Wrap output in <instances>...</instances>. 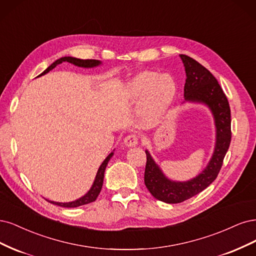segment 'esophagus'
Returning a JSON list of instances; mask_svg holds the SVG:
<instances>
[{
    "mask_svg": "<svg viewBox=\"0 0 256 256\" xmlns=\"http://www.w3.org/2000/svg\"><path fill=\"white\" fill-rule=\"evenodd\" d=\"M138 136L136 134H130L124 139H123V144L126 146H135L138 144Z\"/></svg>",
    "mask_w": 256,
    "mask_h": 256,
    "instance_id": "esophagus-1",
    "label": "esophagus"
}]
</instances>
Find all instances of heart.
Masks as SVG:
<instances>
[{
	"label": "heart",
	"mask_w": 256,
	"mask_h": 256,
	"mask_svg": "<svg viewBox=\"0 0 256 256\" xmlns=\"http://www.w3.org/2000/svg\"><path fill=\"white\" fill-rule=\"evenodd\" d=\"M128 92L132 98L142 100L140 112L149 120L160 117L167 110L176 92L174 80L169 74L144 71L128 82Z\"/></svg>",
	"instance_id": "heart-1"
}]
</instances>
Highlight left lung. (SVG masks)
Wrapping results in <instances>:
<instances>
[{
  "instance_id": "8db88e82",
  "label": "left lung",
  "mask_w": 256,
  "mask_h": 256,
  "mask_svg": "<svg viewBox=\"0 0 256 256\" xmlns=\"http://www.w3.org/2000/svg\"><path fill=\"white\" fill-rule=\"evenodd\" d=\"M185 72V101L203 103L208 106L216 126V144L212 158L206 168L192 180L176 182L164 174L158 164L154 162L149 151L146 150V164L144 184L151 194L164 203H180L200 194L216 180L228 150L230 137V110L226 96L218 80L201 64L192 57L180 54Z\"/></svg>"
}]
</instances>
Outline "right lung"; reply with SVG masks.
Masks as SVG:
<instances>
[{
  "label": "right lung",
  "instance_id": "add662e5",
  "mask_svg": "<svg viewBox=\"0 0 256 256\" xmlns=\"http://www.w3.org/2000/svg\"><path fill=\"white\" fill-rule=\"evenodd\" d=\"M70 62V64H73L78 66V67H82V68H94V67H96V66H98V64H101V62H100V60H80V58H76V57L66 56V57H62V58L55 60V62L50 66V67H48V68H46L42 73H41L40 76H44V74H46V73H48V71H51L52 69H54L57 64H62V62ZM38 76H37V78H38ZM112 155H114V152H112V153L104 160V162H102L100 168H98V172H96L94 182L92 188L89 189V192H88L85 196L80 198V199H78V200H76V201L66 202V203L54 202V201H50V200H46V201L52 203V204L62 206V208H78V206H82V205H85V204H88V203H92V202L96 201L98 196L100 194V192H101L102 186H103L104 172H105L106 166H107V164H108L110 160L112 158Z\"/></svg>",
  "mask_w": 256,
  "mask_h": 256
}]
</instances>
